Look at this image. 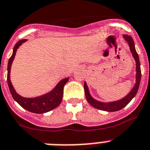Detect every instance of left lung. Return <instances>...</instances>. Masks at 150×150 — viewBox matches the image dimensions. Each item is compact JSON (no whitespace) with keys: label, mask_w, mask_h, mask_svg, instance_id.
I'll use <instances>...</instances> for the list:
<instances>
[{"label":"left lung","mask_w":150,"mask_h":150,"mask_svg":"<svg viewBox=\"0 0 150 150\" xmlns=\"http://www.w3.org/2000/svg\"><path fill=\"white\" fill-rule=\"evenodd\" d=\"M123 38L126 40V42H127L128 46L129 47V50L131 52L133 58L136 62V82L133 88L130 90L125 97L122 98L121 99H119L117 100H114V101H108V102H103L98 100H96L94 98L89 91L88 86L87 85V82L85 81L84 83V87H85V97L88 100V102L94 108L99 109V110H104V111L108 112H114L117 110H121L122 108H124L130 102V100L136 96L138 89H139V83H140V79H141V69H140V62H139V56L137 54L135 49V45L134 42L131 36L129 35H124Z\"/></svg>","instance_id":"left-lung-1"}]
</instances>
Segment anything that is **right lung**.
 Listing matches in <instances>:
<instances>
[{
	"mask_svg": "<svg viewBox=\"0 0 150 150\" xmlns=\"http://www.w3.org/2000/svg\"><path fill=\"white\" fill-rule=\"evenodd\" d=\"M26 41V40H20L13 47V54L9 59L7 65V84L13 98L23 108L35 114H44L53 110L54 108H57L61 104L63 95L64 85L68 82L69 77L62 79L50 91L40 96L35 98H25L17 94L11 81V69L18 48Z\"/></svg>",
	"mask_w": 150,
	"mask_h": 150,
	"instance_id": "right-lung-1",
	"label": "right lung"
}]
</instances>
